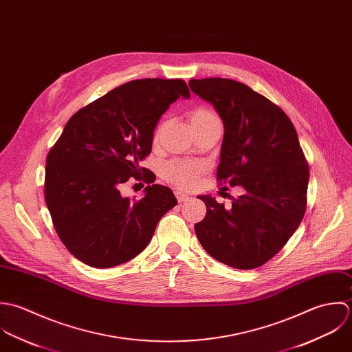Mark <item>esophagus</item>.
<instances>
[{
  "mask_svg": "<svg viewBox=\"0 0 352 352\" xmlns=\"http://www.w3.org/2000/svg\"><path fill=\"white\" fill-rule=\"evenodd\" d=\"M175 197H177V200L179 201V203H185V201H188L190 197H189V195H186V193H184V192H181V190H177L175 192Z\"/></svg>",
  "mask_w": 352,
  "mask_h": 352,
  "instance_id": "esophagus-1",
  "label": "esophagus"
}]
</instances>
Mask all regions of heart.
Here are the masks:
<instances>
[{"label": "heart", "mask_w": 352, "mask_h": 352, "mask_svg": "<svg viewBox=\"0 0 352 352\" xmlns=\"http://www.w3.org/2000/svg\"><path fill=\"white\" fill-rule=\"evenodd\" d=\"M189 121L192 129L204 126L211 122H220L219 118L208 109L199 107L193 110L189 116ZM157 139V133L155 135V140ZM204 166L200 162L186 160V159H174L167 162L162 168V175L170 184L178 188H189L192 186L196 179L203 174Z\"/></svg>", "instance_id": "1"}]
</instances>
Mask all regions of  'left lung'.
I'll use <instances>...</instances> for the list:
<instances>
[{
	"mask_svg": "<svg viewBox=\"0 0 352 352\" xmlns=\"http://www.w3.org/2000/svg\"><path fill=\"white\" fill-rule=\"evenodd\" d=\"M190 89L220 116L224 138L217 181L241 186L230 210L211 196H199L207 214L196 235L214 260L254 270L276 256L306 211L309 166L296 131L279 106L246 84L193 78Z\"/></svg>",
	"mask_w": 352,
	"mask_h": 352,
	"instance_id": "left-lung-1",
	"label": "left lung"
}]
</instances>
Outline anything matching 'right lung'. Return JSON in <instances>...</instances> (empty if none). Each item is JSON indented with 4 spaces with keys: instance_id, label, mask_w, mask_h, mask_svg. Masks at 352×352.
Returning <instances> with one entry per match:
<instances>
[{
    "instance_id": "add662e5",
    "label": "right lung",
    "mask_w": 352,
    "mask_h": 352,
    "mask_svg": "<svg viewBox=\"0 0 352 352\" xmlns=\"http://www.w3.org/2000/svg\"><path fill=\"white\" fill-rule=\"evenodd\" d=\"M179 96L190 98L181 78L125 82L73 114L50 149L46 206L61 242L81 263L111 268L135 258L177 206L167 186H146L141 200L122 197L120 186L132 177L155 181L140 162L151 153L159 118Z\"/></svg>"
}]
</instances>
